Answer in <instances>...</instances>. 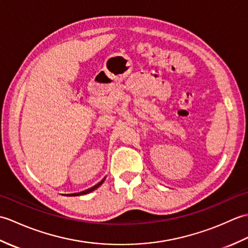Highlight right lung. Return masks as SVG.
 <instances>
[{
	"label": "right lung",
	"instance_id": "1",
	"mask_svg": "<svg viewBox=\"0 0 248 248\" xmlns=\"http://www.w3.org/2000/svg\"><path fill=\"white\" fill-rule=\"evenodd\" d=\"M102 183V181L101 182H100V183H98L97 184V186H94L93 187H92V188H89V189H87V191H85V192H82V193H78V194H85V193H88V192H92L93 191V189H94V188H97L99 186H100V184H101Z\"/></svg>",
	"mask_w": 248,
	"mask_h": 248
}]
</instances>
